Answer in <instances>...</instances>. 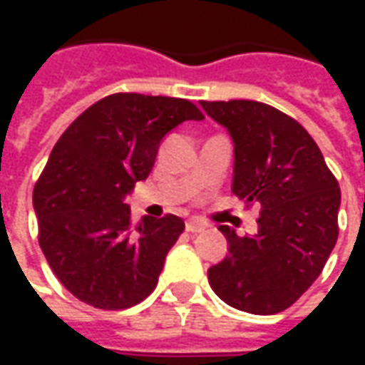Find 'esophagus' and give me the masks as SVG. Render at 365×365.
<instances>
[{"label":"esophagus","instance_id":"esophagus-1","mask_svg":"<svg viewBox=\"0 0 365 365\" xmlns=\"http://www.w3.org/2000/svg\"><path fill=\"white\" fill-rule=\"evenodd\" d=\"M205 229H207V225H205V222H201V221H187V222H185V230H187V232H191V235L203 232Z\"/></svg>","mask_w":365,"mask_h":365}]
</instances>
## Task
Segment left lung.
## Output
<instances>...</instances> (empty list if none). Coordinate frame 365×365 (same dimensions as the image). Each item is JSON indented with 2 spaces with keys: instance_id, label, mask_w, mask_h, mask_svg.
<instances>
[{
  "instance_id": "8db88e82",
  "label": "left lung",
  "mask_w": 365,
  "mask_h": 365,
  "mask_svg": "<svg viewBox=\"0 0 365 365\" xmlns=\"http://www.w3.org/2000/svg\"><path fill=\"white\" fill-rule=\"evenodd\" d=\"M235 143L232 193L258 203V235L221 225L229 254L209 268L227 305L254 314L285 311L321 275L338 238L340 187L313 136L272 105L201 101Z\"/></svg>"
}]
</instances>
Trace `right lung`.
<instances>
[{"label":"right lung","instance_id":"add662e5","mask_svg":"<svg viewBox=\"0 0 365 365\" xmlns=\"http://www.w3.org/2000/svg\"><path fill=\"white\" fill-rule=\"evenodd\" d=\"M203 113L187 99L113 93L88 107L54 144L35 183L38 245L83 303L120 311L150 295L185 229L175 215L133 225L127 193L148 178L162 138Z\"/></svg>","mask_w":365,"mask_h":365}]
</instances>
